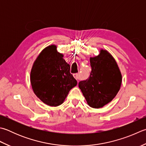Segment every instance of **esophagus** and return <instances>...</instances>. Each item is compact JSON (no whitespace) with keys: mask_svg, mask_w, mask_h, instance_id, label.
Segmentation results:
<instances>
[{"mask_svg":"<svg viewBox=\"0 0 146 146\" xmlns=\"http://www.w3.org/2000/svg\"><path fill=\"white\" fill-rule=\"evenodd\" d=\"M73 76L75 77V78L76 80H79L80 79V75L79 73H75L73 74Z\"/></svg>","mask_w":146,"mask_h":146,"instance_id":"1","label":"esophagus"}]
</instances>
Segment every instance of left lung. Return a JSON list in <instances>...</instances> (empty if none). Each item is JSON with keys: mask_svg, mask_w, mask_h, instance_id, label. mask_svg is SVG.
I'll return each instance as SVG.
<instances>
[{"mask_svg": "<svg viewBox=\"0 0 146 146\" xmlns=\"http://www.w3.org/2000/svg\"><path fill=\"white\" fill-rule=\"evenodd\" d=\"M90 76L80 82L78 87L87 104L100 108L115 98L120 88L122 76L115 59L107 50H101L99 55L90 58Z\"/></svg>", "mask_w": 146, "mask_h": 146, "instance_id": "1", "label": "left lung"}]
</instances>
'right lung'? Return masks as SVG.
I'll return each mask as SVG.
<instances>
[{
	"label": "right lung",
	"mask_w": 146,
	"mask_h": 146,
	"mask_svg": "<svg viewBox=\"0 0 146 146\" xmlns=\"http://www.w3.org/2000/svg\"><path fill=\"white\" fill-rule=\"evenodd\" d=\"M51 45L43 50L31 68L30 81L35 95L50 106L62 104L77 81L70 73V66L63 55Z\"/></svg>",
	"instance_id": "obj_1"
}]
</instances>
